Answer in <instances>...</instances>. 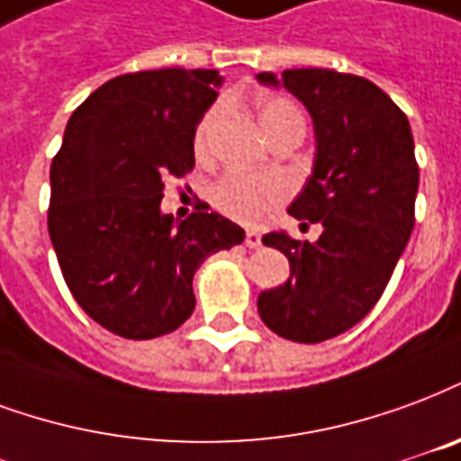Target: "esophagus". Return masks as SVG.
<instances>
[{
    "mask_svg": "<svg viewBox=\"0 0 461 461\" xmlns=\"http://www.w3.org/2000/svg\"><path fill=\"white\" fill-rule=\"evenodd\" d=\"M244 244H247L249 249H258V247H261V234H257V231H247V237H244Z\"/></svg>",
    "mask_w": 461,
    "mask_h": 461,
    "instance_id": "esophagus-1",
    "label": "esophagus"
}]
</instances>
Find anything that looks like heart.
<instances>
[{
    "label": "heart",
    "mask_w": 461,
    "mask_h": 461,
    "mask_svg": "<svg viewBox=\"0 0 461 461\" xmlns=\"http://www.w3.org/2000/svg\"><path fill=\"white\" fill-rule=\"evenodd\" d=\"M220 104L207 109L200 119L195 136H193V151H195L197 161L204 163L212 158L214 131L220 126ZM257 119L268 139L283 129H291V126L305 129L300 109L288 97H278V95H271V97L257 102ZM288 193H291V187L281 176H271V173L257 176V173L231 170L214 183L212 204L230 220L249 224V227H258L281 207Z\"/></svg>",
    "instance_id": "heart-1"
}]
</instances>
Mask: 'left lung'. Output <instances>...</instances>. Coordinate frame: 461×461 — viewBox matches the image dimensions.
Returning a JSON list of instances; mask_svg holds the SVG:
<instances>
[{
    "mask_svg": "<svg viewBox=\"0 0 461 461\" xmlns=\"http://www.w3.org/2000/svg\"><path fill=\"white\" fill-rule=\"evenodd\" d=\"M258 80L278 85L274 73ZM281 83L308 107L317 139L312 176L288 212L320 221L322 234H266L291 278L258 295V315L283 339L317 344L352 330L384 295L411 240L420 173L408 117L366 77L295 68Z\"/></svg>",
    "mask_w": 461,
    "mask_h": 461,
    "instance_id": "left-lung-1",
    "label": "left lung"
}]
</instances>
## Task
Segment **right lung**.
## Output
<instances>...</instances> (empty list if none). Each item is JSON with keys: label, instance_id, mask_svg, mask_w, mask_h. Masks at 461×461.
<instances>
[{"label": "right lung", "instance_id": "add662e5", "mask_svg": "<svg viewBox=\"0 0 461 461\" xmlns=\"http://www.w3.org/2000/svg\"><path fill=\"white\" fill-rule=\"evenodd\" d=\"M217 70H139L112 77L75 109L50 163L49 234L75 303L124 339L178 330L195 310L204 258L244 230L200 203L161 214L166 180L195 168L193 136L217 97Z\"/></svg>", "mask_w": 461, "mask_h": 461}]
</instances>
